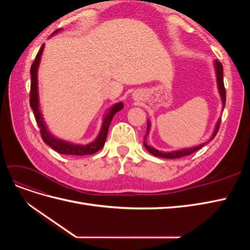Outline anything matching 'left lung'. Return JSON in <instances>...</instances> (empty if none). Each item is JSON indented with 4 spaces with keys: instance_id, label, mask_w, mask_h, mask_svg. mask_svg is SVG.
<instances>
[{
    "instance_id": "left-lung-1",
    "label": "left lung",
    "mask_w": 250,
    "mask_h": 250,
    "mask_svg": "<svg viewBox=\"0 0 250 250\" xmlns=\"http://www.w3.org/2000/svg\"><path fill=\"white\" fill-rule=\"evenodd\" d=\"M214 67H215V72H216V79H217L218 90H219V94H220L221 100H222V107L224 108V106H225V100H226V94H225V88H224V83H223V66H222L221 62H219L218 60H215V62H214ZM220 121H221L220 119L217 121L214 132H213V134H211L209 141H208L207 143H203V144H200V145H198V146H194V147H190V148H184V149H179V150H175V151H170V152H165V151L157 150L154 147H151L150 145H148V144H147L146 138H147V135L149 134L150 127H151V123H150V121L148 120V122H147L148 123L147 124V132H146L145 137H144V146H145V148L147 149L148 152H150L151 154H153L154 156H157V157L178 158V157L190 155V154L194 153L195 151H197L198 149L203 147L204 145H206V144H208V142H210L211 140L215 138V135L218 132L219 126H220Z\"/></svg>"
}]
</instances>
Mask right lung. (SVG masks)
I'll return each instance as SVG.
<instances>
[{"label": "right lung", "mask_w": 250, "mask_h": 250, "mask_svg": "<svg viewBox=\"0 0 250 250\" xmlns=\"http://www.w3.org/2000/svg\"><path fill=\"white\" fill-rule=\"evenodd\" d=\"M60 31V29L56 30V31L52 35H54ZM44 44H42L41 50L37 53L35 57V60L33 62L31 69H30V74H31V88H30V106H31L34 116L36 119V122L39 127L41 128V134L43 142L47 144L48 146L57 151L60 154L65 155H87V154H94L97 151L102 149L104 146L105 141L107 138L108 128L111 123L112 118L115 117L117 112H119L121 109L124 107L123 102H118L113 104L111 107L106 111L104 115L103 122L99 134L97 135L95 141L92 143L86 144V145H81V144H73L70 142H66L64 140L58 139L55 135H53L44 123V120L42 117V113L40 109V98H39V81H37V71H39V66L41 63L42 55L43 52Z\"/></svg>", "instance_id": "1"}]
</instances>
